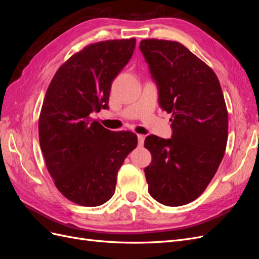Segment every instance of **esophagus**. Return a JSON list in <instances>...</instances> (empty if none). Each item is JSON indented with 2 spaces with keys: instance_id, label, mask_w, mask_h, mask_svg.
I'll return each mask as SVG.
<instances>
[{
  "instance_id": "esophagus-1",
  "label": "esophagus",
  "mask_w": 259,
  "mask_h": 259,
  "mask_svg": "<svg viewBox=\"0 0 259 259\" xmlns=\"http://www.w3.org/2000/svg\"><path fill=\"white\" fill-rule=\"evenodd\" d=\"M138 138V145L143 146L144 145V140H145V136L144 135H137Z\"/></svg>"
}]
</instances>
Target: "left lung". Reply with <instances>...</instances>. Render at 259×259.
I'll return each mask as SVG.
<instances>
[{
    "label": "left lung",
    "instance_id": "1",
    "mask_svg": "<svg viewBox=\"0 0 259 259\" xmlns=\"http://www.w3.org/2000/svg\"><path fill=\"white\" fill-rule=\"evenodd\" d=\"M159 88V103L171 114L169 139L149 135L152 161L145 168L148 191L161 204L180 206L206 189L228 139V111L215 72L176 41L147 38L139 44Z\"/></svg>",
    "mask_w": 259,
    "mask_h": 259
}]
</instances>
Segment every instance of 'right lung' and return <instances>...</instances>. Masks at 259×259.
I'll return each instance as SVG.
<instances>
[{
	"label": "right lung",
	"instance_id": "1",
	"mask_svg": "<svg viewBox=\"0 0 259 259\" xmlns=\"http://www.w3.org/2000/svg\"><path fill=\"white\" fill-rule=\"evenodd\" d=\"M136 38L93 43L62 64L46 91L38 139L59 192L75 204L98 206L112 198L116 175L137 146L132 132H111L91 113L108 108L114 77L130 61Z\"/></svg>",
	"mask_w": 259,
	"mask_h": 259
}]
</instances>
